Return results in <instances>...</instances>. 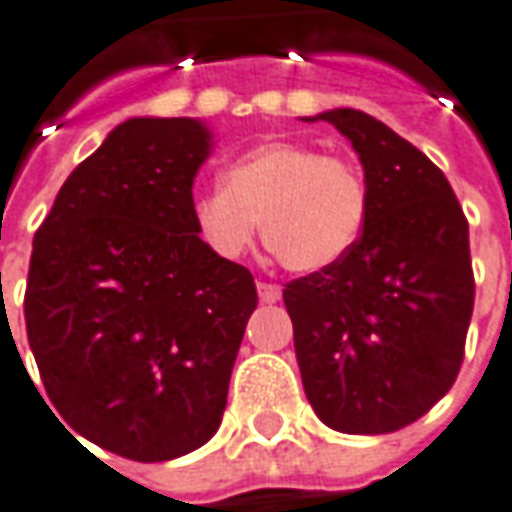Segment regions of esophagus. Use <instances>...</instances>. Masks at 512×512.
Returning a JSON list of instances; mask_svg holds the SVG:
<instances>
[{"mask_svg": "<svg viewBox=\"0 0 512 512\" xmlns=\"http://www.w3.org/2000/svg\"><path fill=\"white\" fill-rule=\"evenodd\" d=\"M256 290H259V298H262L264 304H276L281 298V287L279 284H273V281H259Z\"/></svg>", "mask_w": 512, "mask_h": 512, "instance_id": "obj_1", "label": "esophagus"}]
</instances>
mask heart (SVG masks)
I'll return each mask as SVG.
<instances>
[{"label": "heart", "mask_w": 512, "mask_h": 512, "mask_svg": "<svg viewBox=\"0 0 512 512\" xmlns=\"http://www.w3.org/2000/svg\"><path fill=\"white\" fill-rule=\"evenodd\" d=\"M225 188L197 194L191 219L219 259H242L259 231L293 273H324L355 250L369 219L358 163L301 140H264L228 163Z\"/></svg>", "instance_id": "obj_1"}]
</instances>
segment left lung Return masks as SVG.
Returning a JSON list of instances; mask_svg holds the SVG:
<instances>
[{
    "mask_svg": "<svg viewBox=\"0 0 512 512\" xmlns=\"http://www.w3.org/2000/svg\"><path fill=\"white\" fill-rule=\"evenodd\" d=\"M327 120L352 140L369 185L355 250L284 284L310 406L335 431L389 434L454 386L473 312L468 219L417 146L358 109Z\"/></svg>",
    "mask_w": 512,
    "mask_h": 512,
    "instance_id": "8db88e82",
    "label": "left lung"
}]
</instances>
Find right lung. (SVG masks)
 <instances>
[{
  "label": "right lung",
  "instance_id": "1",
  "mask_svg": "<svg viewBox=\"0 0 512 512\" xmlns=\"http://www.w3.org/2000/svg\"><path fill=\"white\" fill-rule=\"evenodd\" d=\"M211 135L194 118L115 126L33 236L24 324L41 383L104 451L166 462L211 440L259 296L191 219Z\"/></svg>",
  "mask_w": 512,
  "mask_h": 512
}]
</instances>
